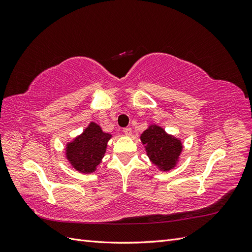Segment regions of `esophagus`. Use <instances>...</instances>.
I'll use <instances>...</instances> for the list:
<instances>
[{"instance_id": "34e87169", "label": "esophagus", "mask_w": 252, "mask_h": 252, "mask_svg": "<svg viewBox=\"0 0 252 252\" xmlns=\"http://www.w3.org/2000/svg\"><path fill=\"white\" fill-rule=\"evenodd\" d=\"M123 132L127 135V136H130L131 135V133H132V130H131V128H124L123 129Z\"/></svg>"}]
</instances>
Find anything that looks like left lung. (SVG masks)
<instances>
[{
  "mask_svg": "<svg viewBox=\"0 0 252 252\" xmlns=\"http://www.w3.org/2000/svg\"><path fill=\"white\" fill-rule=\"evenodd\" d=\"M140 140L149 158L159 171H170L180 161L183 143L177 136L169 134L157 124H150L144 130Z\"/></svg>",
  "mask_w": 252,
  "mask_h": 252,
  "instance_id": "left-lung-1",
  "label": "left lung"
}]
</instances>
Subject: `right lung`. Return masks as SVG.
I'll return each instance as SVG.
<instances>
[{
	"instance_id": "right-lung-1",
	"label": "right lung",
	"mask_w": 252,
	"mask_h": 252,
	"mask_svg": "<svg viewBox=\"0 0 252 252\" xmlns=\"http://www.w3.org/2000/svg\"><path fill=\"white\" fill-rule=\"evenodd\" d=\"M112 134L103 131L95 122H90L83 132L65 145V158L73 169L90 174L102 163Z\"/></svg>"
}]
</instances>
